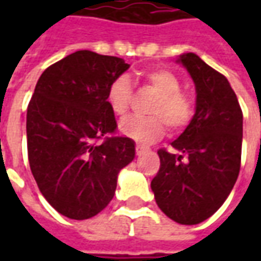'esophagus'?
Instances as JSON below:
<instances>
[{
  "label": "esophagus",
  "mask_w": 261,
  "mask_h": 261,
  "mask_svg": "<svg viewBox=\"0 0 261 261\" xmlns=\"http://www.w3.org/2000/svg\"><path fill=\"white\" fill-rule=\"evenodd\" d=\"M136 153H137V155H138V156H141L142 153H144V148L140 147V145H137V148H136Z\"/></svg>",
  "instance_id": "1"
}]
</instances>
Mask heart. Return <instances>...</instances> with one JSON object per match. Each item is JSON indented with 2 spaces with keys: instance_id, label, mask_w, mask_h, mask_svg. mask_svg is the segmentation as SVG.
<instances>
[{
  "instance_id": "obj_1",
  "label": "heart",
  "mask_w": 261,
  "mask_h": 261,
  "mask_svg": "<svg viewBox=\"0 0 261 261\" xmlns=\"http://www.w3.org/2000/svg\"><path fill=\"white\" fill-rule=\"evenodd\" d=\"M144 81L158 93L149 113L152 116H131L120 123L121 134L140 144H151L165 134V124L173 133L186 128L194 116V100L181 92L179 78L168 69L144 72ZM133 85L127 75L112 81L108 89V103L116 116H124L130 108Z\"/></svg>"
}]
</instances>
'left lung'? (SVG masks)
<instances>
[{
  "mask_svg": "<svg viewBox=\"0 0 261 261\" xmlns=\"http://www.w3.org/2000/svg\"><path fill=\"white\" fill-rule=\"evenodd\" d=\"M180 63L196 86V113L172 142L179 153L159 149L161 168L151 181L162 213L181 225L210 218L224 204L241 169L243 114L232 86L197 54Z\"/></svg>",
  "mask_w": 261,
  "mask_h": 261,
  "instance_id": "8db88e82",
  "label": "left lung"
}]
</instances>
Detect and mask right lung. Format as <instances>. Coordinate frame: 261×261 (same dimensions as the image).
<instances>
[{"instance_id": "obj_1", "label": "right lung", "mask_w": 261, "mask_h": 261, "mask_svg": "<svg viewBox=\"0 0 261 261\" xmlns=\"http://www.w3.org/2000/svg\"><path fill=\"white\" fill-rule=\"evenodd\" d=\"M124 60L80 50L37 81L26 114L32 175L48 204L71 219L95 217L112 201L117 176L136 156V142L106 137L117 127L108 103Z\"/></svg>"}]
</instances>
